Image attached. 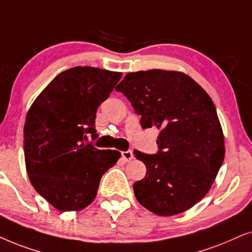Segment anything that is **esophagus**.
Wrapping results in <instances>:
<instances>
[{
    "label": "esophagus",
    "instance_id": "1",
    "mask_svg": "<svg viewBox=\"0 0 252 252\" xmlns=\"http://www.w3.org/2000/svg\"><path fill=\"white\" fill-rule=\"evenodd\" d=\"M122 158L126 161H131L133 159V154H132L131 151H123Z\"/></svg>",
    "mask_w": 252,
    "mask_h": 252
}]
</instances>
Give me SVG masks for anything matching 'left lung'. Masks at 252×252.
Masks as SVG:
<instances>
[{
  "mask_svg": "<svg viewBox=\"0 0 252 252\" xmlns=\"http://www.w3.org/2000/svg\"><path fill=\"white\" fill-rule=\"evenodd\" d=\"M142 116L144 129L156 126L157 154L133 151L146 175L133 183L138 202L161 217L182 213L202 200L224 158V138L216 106L199 84L181 71L130 72L116 86Z\"/></svg>",
  "mask_w": 252,
  "mask_h": 252,
  "instance_id": "obj_1",
  "label": "left lung"
}]
</instances>
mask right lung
I'll list each match as a JSON object with an SVG mask.
<instances>
[{
	"mask_svg": "<svg viewBox=\"0 0 252 252\" xmlns=\"http://www.w3.org/2000/svg\"><path fill=\"white\" fill-rule=\"evenodd\" d=\"M121 72L75 66L60 73L36 96L24 126V156L30 182L61 212L80 211L96 196L103 174L120 159L116 150L85 143L96 138L95 114Z\"/></svg>",
	"mask_w": 252,
	"mask_h": 252,
	"instance_id": "add662e5",
	"label": "right lung"
}]
</instances>
